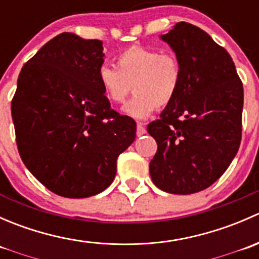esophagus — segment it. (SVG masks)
<instances>
[{
    "label": "esophagus",
    "instance_id": "1",
    "mask_svg": "<svg viewBox=\"0 0 259 259\" xmlns=\"http://www.w3.org/2000/svg\"><path fill=\"white\" fill-rule=\"evenodd\" d=\"M145 133H146V129H145L144 122H138L137 124V135L138 137H142V135H144Z\"/></svg>",
    "mask_w": 259,
    "mask_h": 259
}]
</instances>
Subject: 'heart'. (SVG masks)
<instances>
[{
	"label": "heart",
	"instance_id": "heart-1",
	"mask_svg": "<svg viewBox=\"0 0 259 259\" xmlns=\"http://www.w3.org/2000/svg\"><path fill=\"white\" fill-rule=\"evenodd\" d=\"M115 61L116 67H99L98 80L115 104L124 103L133 85L135 95L122 109L125 115L146 119L155 108H164L176 98L182 82V65L176 55L134 45L119 52Z\"/></svg>",
	"mask_w": 259,
	"mask_h": 259
}]
</instances>
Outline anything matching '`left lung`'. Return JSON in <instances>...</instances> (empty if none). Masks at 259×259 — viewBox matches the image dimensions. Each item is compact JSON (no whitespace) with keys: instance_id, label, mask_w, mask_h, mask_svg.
<instances>
[{"instance_id":"8db88e82","label":"left lung","mask_w":259,"mask_h":259,"mask_svg":"<svg viewBox=\"0 0 259 259\" xmlns=\"http://www.w3.org/2000/svg\"><path fill=\"white\" fill-rule=\"evenodd\" d=\"M160 38L179 59L182 82L148 125L158 144L149 171L159 189L193 194L221 178L238 151L243 85L231 55L202 28L178 22Z\"/></svg>"}]
</instances>
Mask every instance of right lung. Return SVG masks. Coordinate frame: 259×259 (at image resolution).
<instances>
[{"label":"right lung","instance_id":"obj_1","mask_svg":"<svg viewBox=\"0 0 259 259\" xmlns=\"http://www.w3.org/2000/svg\"><path fill=\"white\" fill-rule=\"evenodd\" d=\"M103 42L62 32L23 65L11 104L18 153L55 194L88 198L105 190L137 122L110 108L98 80Z\"/></svg>","mask_w":259,"mask_h":259}]
</instances>
